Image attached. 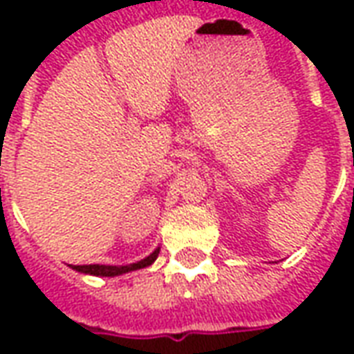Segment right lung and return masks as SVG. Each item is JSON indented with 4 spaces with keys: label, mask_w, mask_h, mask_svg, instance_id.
<instances>
[{
    "label": "right lung",
    "mask_w": 354,
    "mask_h": 354,
    "mask_svg": "<svg viewBox=\"0 0 354 354\" xmlns=\"http://www.w3.org/2000/svg\"><path fill=\"white\" fill-rule=\"evenodd\" d=\"M159 256V248H155L153 252L149 254L144 260L136 261V263H131V266H72V269L80 271V273L85 274H94V277H117V274L129 273V271H136V269H144V267L151 266Z\"/></svg>",
    "instance_id": "obj_1"
}]
</instances>
